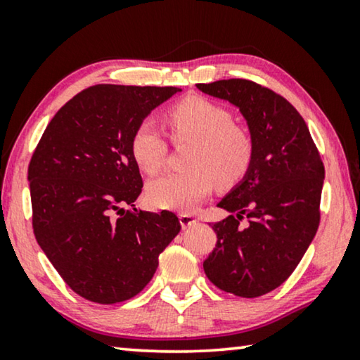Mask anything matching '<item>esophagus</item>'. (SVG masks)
Listing matches in <instances>:
<instances>
[{"label":"esophagus","instance_id":"esophagus-1","mask_svg":"<svg viewBox=\"0 0 360 360\" xmlns=\"http://www.w3.org/2000/svg\"><path fill=\"white\" fill-rule=\"evenodd\" d=\"M179 218H180V224H181V228H188V226H191V224H195L196 223V216L193 214V213H180L179 214Z\"/></svg>","mask_w":360,"mask_h":360}]
</instances>
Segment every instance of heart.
Instances as JSON below:
<instances>
[{
    "instance_id": "heart-1",
    "label": "heart",
    "mask_w": 360,
    "mask_h": 360,
    "mask_svg": "<svg viewBox=\"0 0 360 360\" xmlns=\"http://www.w3.org/2000/svg\"><path fill=\"white\" fill-rule=\"evenodd\" d=\"M172 137L193 142L188 155L191 169L169 172L152 180L147 196L165 210H191L210 195L214 181L233 186L248 175L254 159V141L244 127L233 124L224 106L203 96H190L167 112ZM131 152L137 165L155 174L164 164L167 141L152 120H142L131 136Z\"/></svg>"
}]
</instances>
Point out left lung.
Instances as JSON below:
<instances>
[{"mask_svg": "<svg viewBox=\"0 0 360 360\" xmlns=\"http://www.w3.org/2000/svg\"><path fill=\"white\" fill-rule=\"evenodd\" d=\"M196 86L238 106L254 141L248 175L218 205L231 214L213 224L218 240L205 274L223 292L262 297L293 274L316 234L321 155L302 115L270 88L243 78Z\"/></svg>", "mask_w": 360, "mask_h": 360, "instance_id": "left-lung-1", "label": "left lung"}]
</instances>
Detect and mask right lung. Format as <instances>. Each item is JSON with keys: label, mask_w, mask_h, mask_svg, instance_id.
<instances>
[{"label": "right lung", "mask_w": 360, "mask_h": 360, "mask_svg": "<svg viewBox=\"0 0 360 360\" xmlns=\"http://www.w3.org/2000/svg\"><path fill=\"white\" fill-rule=\"evenodd\" d=\"M176 86H88L52 117L29 162L32 229L58 275L93 303L126 302L180 233L172 211L126 210L142 191L136 126Z\"/></svg>", "instance_id": "add662e5"}]
</instances>
